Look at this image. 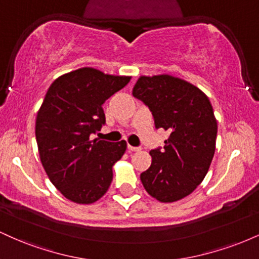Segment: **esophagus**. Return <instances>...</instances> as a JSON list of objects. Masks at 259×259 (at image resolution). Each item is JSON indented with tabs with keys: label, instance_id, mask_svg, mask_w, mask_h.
Wrapping results in <instances>:
<instances>
[{
	"label": "esophagus",
	"instance_id": "obj_1",
	"mask_svg": "<svg viewBox=\"0 0 259 259\" xmlns=\"http://www.w3.org/2000/svg\"><path fill=\"white\" fill-rule=\"evenodd\" d=\"M127 150L132 151V152H139V151H141V147H134V146H130V145H127Z\"/></svg>",
	"mask_w": 259,
	"mask_h": 259
}]
</instances>
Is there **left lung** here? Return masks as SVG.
<instances>
[{
	"mask_svg": "<svg viewBox=\"0 0 259 259\" xmlns=\"http://www.w3.org/2000/svg\"><path fill=\"white\" fill-rule=\"evenodd\" d=\"M133 95L152 112L157 129L170 134L163 148L150 152L142 185L159 202L179 201L200 185L212 163L218 130L213 107L200 89L168 74L140 76Z\"/></svg>",
	"mask_w": 259,
	"mask_h": 259,
	"instance_id": "left-lung-1",
	"label": "left lung"
}]
</instances>
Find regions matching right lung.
Listing matches in <instances>:
<instances>
[{
	"label": "right lung",
	"instance_id": "right-lung-1",
	"mask_svg": "<svg viewBox=\"0 0 259 259\" xmlns=\"http://www.w3.org/2000/svg\"><path fill=\"white\" fill-rule=\"evenodd\" d=\"M130 76L80 68L59 76L37 112L35 135L42 167L56 189L75 203L90 204L106 194L112 167L126 142L91 140L106 123L102 105L121 90Z\"/></svg>",
	"mask_w": 259,
	"mask_h": 259
}]
</instances>
